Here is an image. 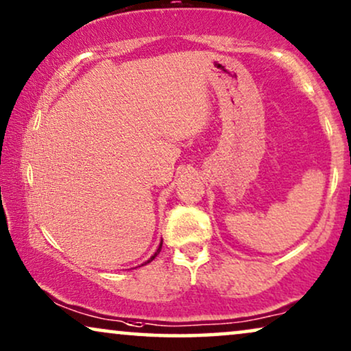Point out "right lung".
I'll return each instance as SVG.
<instances>
[{"label": "right lung", "instance_id": "add662e5", "mask_svg": "<svg viewBox=\"0 0 351 351\" xmlns=\"http://www.w3.org/2000/svg\"><path fill=\"white\" fill-rule=\"evenodd\" d=\"M160 250H162V242H160V245H158V249H157V250H156V254H154V255H152V256H151V258H149V260H147V261H146V263H151V261H152V260H154V258H156V256H157V255H158V254H160Z\"/></svg>", "mask_w": 351, "mask_h": 351}]
</instances>
